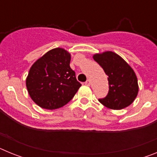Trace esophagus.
Returning a JSON list of instances; mask_svg holds the SVG:
<instances>
[{
    "mask_svg": "<svg viewBox=\"0 0 157 157\" xmlns=\"http://www.w3.org/2000/svg\"><path fill=\"white\" fill-rule=\"evenodd\" d=\"M85 85H86V86L90 85V79L86 80V81L85 82Z\"/></svg>",
    "mask_w": 157,
    "mask_h": 157,
    "instance_id": "esophagus-1",
    "label": "esophagus"
}]
</instances>
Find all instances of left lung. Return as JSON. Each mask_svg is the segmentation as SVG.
Listing matches in <instances>:
<instances>
[{"label":"left lung","instance_id":"obj_1","mask_svg":"<svg viewBox=\"0 0 157 157\" xmlns=\"http://www.w3.org/2000/svg\"><path fill=\"white\" fill-rule=\"evenodd\" d=\"M94 59L109 76V93L98 101L115 110L123 109L132 104L138 92V79L133 69L113 52L96 54Z\"/></svg>","mask_w":157,"mask_h":157}]
</instances>
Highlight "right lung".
<instances>
[{"mask_svg":"<svg viewBox=\"0 0 157 157\" xmlns=\"http://www.w3.org/2000/svg\"><path fill=\"white\" fill-rule=\"evenodd\" d=\"M71 55L60 48L48 51L30 69L27 88L38 106L56 109L67 104L82 84L70 67Z\"/></svg>","mask_w":157,"mask_h":157,"instance_id":"add662e5","label":"right lung"}]
</instances>
